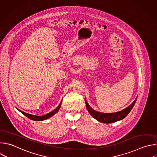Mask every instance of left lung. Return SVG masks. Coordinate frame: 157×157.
I'll return each mask as SVG.
<instances>
[{"instance_id":"1","label":"left lung","mask_w":157,"mask_h":157,"mask_svg":"<svg viewBox=\"0 0 157 157\" xmlns=\"http://www.w3.org/2000/svg\"><path fill=\"white\" fill-rule=\"evenodd\" d=\"M136 99H137V98L131 105H129L128 107H127L124 109L117 112H114V113H102V112H97L93 110L89 105L86 99H85V101L86 107L88 112L93 118H94L98 121L102 123H113V122L121 120L124 118H125L130 112V111L132 110V107H134L136 103Z\"/></svg>"}]
</instances>
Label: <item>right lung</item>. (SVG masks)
I'll list each match as a JSON object with an SVG mask.
<instances>
[{"instance_id": "1", "label": "right lung", "mask_w": 157, "mask_h": 157, "mask_svg": "<svg viewBox=\"0 0 157 157\" xmlns=\"http://www.w3.org/2000/svg\"><path fill=\"white\" fill-rule=\"evenodd\" d=\"M61 103H62V101L61 102H60L59 105L58 106L57 108H56L55 110H53V111L48 113L47 114H45L44 115H42V116H37V115H31V114H29V113H26V112H24L21 110H20V109H18L20 112H21L24 115H25L26 117H27L28 118H29V119L31 120H34V121H42V120H47L48 118H49L50 117H52L53 115H55L58 110L59 109H60V107L61 105Z\"/></svg>"}]
</instances>
